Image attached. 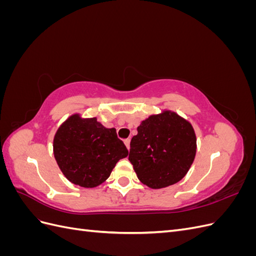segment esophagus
I'll list each match as a JSON object with an SVG mask.
<instances>
[{
    "label": "esophagus",
    "instance_id": "34e87169",
    "mask_svg": "<svg viewBox=\"0 0 256 256\" xmlns=\"http://www.w3.org/2000/svg\"><path fill=\"white\" fill-rule=\"evenodd\" d=\"M124 143H125L126 147L129 150L130 148V138H126V140H124Z\"/></svg>",
    "mask_w": 256,
    "mask_h": 256
}]
</instances>
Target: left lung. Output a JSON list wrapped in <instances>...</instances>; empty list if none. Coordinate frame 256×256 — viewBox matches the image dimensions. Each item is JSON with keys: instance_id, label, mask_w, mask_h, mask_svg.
<instances>
[{"instance_id": "obj_1", "label": "left lung", "mask_w": 256, "mask_h": 256, "mask_svg": "<svg viewBox=\"0 0 256 256\" xmlns=\"http://www.w3.org/2000/svg\"><path fill=\"white\" fill-rule=\"evenodd\" d=\"M196 152V136L190 122L164 110L142 120L131 138L128 159L138 180L161 189L182 180Z\"/></svg>"}]
</instances>
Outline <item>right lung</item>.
Listing matches in <instances>:
<instances>
[{
    "label": "right lung",
    "mask_w": 256,
    "mask_h": 256,
    "mask_svg": "<svg viewBox=\"0 0 256 256\" xmlns=\"http://www.w3.org/2000/svg\"><path fill=\"white\" fill-rule=\"evenodd\" d=\"M53 154L67 180L83 188H94L109 178L118 161L128 156L114 128L108 129L96 118L72 114L53 138Z\"/></svg>",
    "instance_id": "1"
}]
</instances>
